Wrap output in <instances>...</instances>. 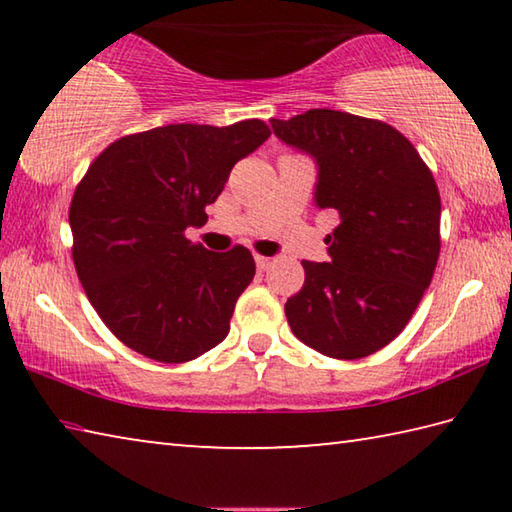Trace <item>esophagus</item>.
I'll use <instances>...</instances> for the list:
<instances>
[{
    "mask_svg": "<svg viewBox=\"0 0 512 512\" xmlns=\"http://www.w3.org/2000/svg\"><path fill=\"white\" fill-rule=\"evenodd\" d=\"M255 264L259 271H266L268 266H271V257H264V255H255Z\"/></svg>",
    "mask_w": 512,
    "mask_h": 512,
    "instance_id": "obj_1",
    "label": "esophagus"
}]
</instances>
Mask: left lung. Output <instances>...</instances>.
Returning <instances> with one entry per match:
<instances>
[{"mask_svg": "<svg viewBox=\"0 0 512 512\" xmlns=\"http://www.w3.org/2000/svg\"><path fill=\"white\" fill-rule=\"evenodd\" d=\"M271 126L316 160L314 201L339 214L325 239L329 262H302L305 284L284 305L291 332L325 357H368L406 327L436 271V180L415 146L379 119L314 108Z\"/></svg>", "mask_w": 512, "mask_h": 512, "instance_id": "obj_1", "label": "left lung"}]
</instances>
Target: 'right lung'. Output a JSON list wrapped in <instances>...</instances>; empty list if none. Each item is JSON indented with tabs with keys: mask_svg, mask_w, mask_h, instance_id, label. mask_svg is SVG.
<instances>
[{
	"mask_svg": "<svg viewBox=\"0 0 512 512\" xmlns=\"http://www.w3.org/2000/svg\"><path fill=\"white\" fill-rule=\"evenodd\" d=\"M268 137L262 119L169 124L119 137L90 164L69 207L76 273L103 323L128 348L185 363L219 345L255 259L185 237L235 164Z\"/></svg>",
	"mask_w": 512,
	"mask_h": 512,
	"instance_id": "1",
	"label": "right lung"
}]
</instances>
